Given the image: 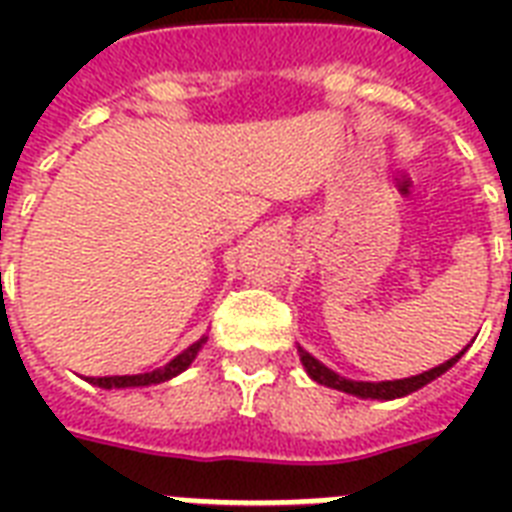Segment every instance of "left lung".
<instances>
[{
    "mask_svg": "<svg viewBox=\"0 0 512 512\" xmlns=\"http://www.w3.org/2000/svg\"><path fill=\"white\" fill-rule=\"evenodd\" d=\"M297 353H300V361H303L305 372L311 374V380H316L319 385H327V388L342 390V393H350V396H358V398H380V401H390V398L409 396V393H414V390H420L422 385H428L430 380L441 377L446 369H452V366L460 361V356L465 353V350L457 353L454 358H449V361H444V364L433 366V369H428V372L414 374V377H404V380H385V382L345 380V377L332 372L329 366L321 364L319 358H313L311 353H308L305 348H300V345H297Z\"/></svg>",
    "mask_w": 512,
    "mask_h": 512,
    "instance_id": "obj_1",
    "label": "left lung"
}]
</instances>
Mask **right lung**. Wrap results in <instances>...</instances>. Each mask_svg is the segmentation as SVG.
<instances>
[{
    "label": "right lung",
    "instance_id": "right-lung-1",
    "mask_svg": "<svg viewBox=\"0 0 512 512\" xmlns=\"http://www.w3.org/2000/svg\"><path fill=\"white\" fill-rule=\"evenodd\" d=\"M207 342V337H201L199 342H193L183 353H177L170 364H164L162 369H154V372L146 374H122V377H87V382L98 385V388H146V385H159V382H167L172 377H177L180 372H185L191 361L196 358V353L201 350V345Z\"/></svg>",
    "mask_w": 512,
    "mask_h": 512
}]
</instances>
